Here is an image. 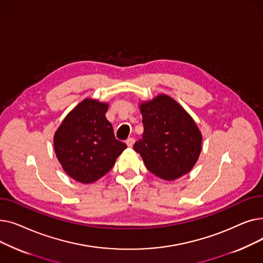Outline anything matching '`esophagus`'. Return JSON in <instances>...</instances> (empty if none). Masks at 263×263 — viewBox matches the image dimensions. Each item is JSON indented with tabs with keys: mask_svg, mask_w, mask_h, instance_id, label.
Returning <instances> with one entry per match:
<instances>
[{
	"mask_svg": "<svg viewBox=\"0 0 263 263\" xmlns=\"http://www.w3.org/2000/svg\"><path fill=\"white\" fill-rule=\"evenodd\" d=\"M134 142H135V140L133 139V137H129V139L126 141V144H127L129 147H132L133 144H134Z\"/></svg>",
	"mask_w": 263,
	"mask_h": 263,
	"instance_id": "1",
	"label": "esophagus"
}]
</instances>
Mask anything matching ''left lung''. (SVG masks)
Segmentation results:
<instances>
[{"mask_svg":"<svg viewBox=\"0 0 263 263\" xmlns=\"http://www.w3.org/2000/svg\"><path fill=\"white\" fill-rule=\"evenodd\" d=\"M144 133L133 149L149 172L164 180L187 174L198 160L201 134L185 110L166 95L141 104Z\"/></svg>","mask_w":263,"mask_h":263,"instance_id":"1","label":"left lung"}]
</instances>
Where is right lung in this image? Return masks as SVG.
<instances>
[{"instance_id":"obj_1","label":"right lung","mask_w":263,"mask_h":263,"mask_svg":"<svg viewBox=\"0 0 263 263\" xmlns=\"http://www.w3.org/2000/svg\"><path fill=\"white\" fill-rule=\"evenodd\" d=\"M106 103L85 99L69 113L54 135L55 154L69 177L91 183L108 173L127 145L116 140Z\"/></svg>"}]
</instances>
